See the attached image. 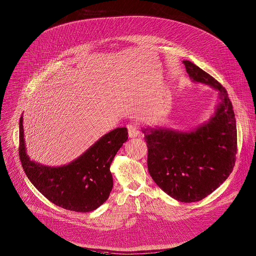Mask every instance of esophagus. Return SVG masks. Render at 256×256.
I'll use <instances>...</instances> for the list:
<instances>
[{
    "label": "esophagus",
    "instance_id": "1",
    "mask_svg": "<svg viewBox=\"0 0 256 256\" xmlns=\"http://www.w3.org/2000/svg\"><path fill=\"white\" fill-rule=\"evenodd\" d=\"M128 136L130 138H138L140 136V132L138 130V128L134 124H128Z\"/></svg>",
    "mask_w": 256,
    "mask_h": 256
}]
</instances>
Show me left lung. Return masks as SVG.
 <instances>
[{"instance_id":"left-lung-1","label":"left lung","mask_w":256,"mask_h":256,"mask_svg":"<svg viewBox=\"0 0 256 256\" xmlns=\"http://www.w3.org/2000/svg\"><path fill=\"white\" fill-rule=\"evenodd\" d=\"M190 79L218 91V102L208 120L192 130L142 128L148 142V172L167 195L182 203L198 202L232 173L236 154V122L226 90L189 60Z\"/></svg>"}]
</instances>
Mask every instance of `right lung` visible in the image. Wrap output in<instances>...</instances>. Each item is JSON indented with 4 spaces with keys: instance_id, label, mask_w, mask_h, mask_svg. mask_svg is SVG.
<instances>
[{
    "instance_id": "right-lung-1",
    "label": "right lung",
    "mask_w": 256,
    "mask_h": 256,
    "mask_svg": "<svg viewBox=\"0 0 256 256\" xmlns=\"http://www.w3.org/2000/svg\"><path fill=\"white\" fill-rule=\"evenodd\" d=\"M24 116L20 118V158L32 185L53 204L74 212H88L104 204L112 189L110 167L128 140L126 128H116L102 136L85 152L68 164L44 165L26 154Z\"/></svg>"
}]
</instances>
